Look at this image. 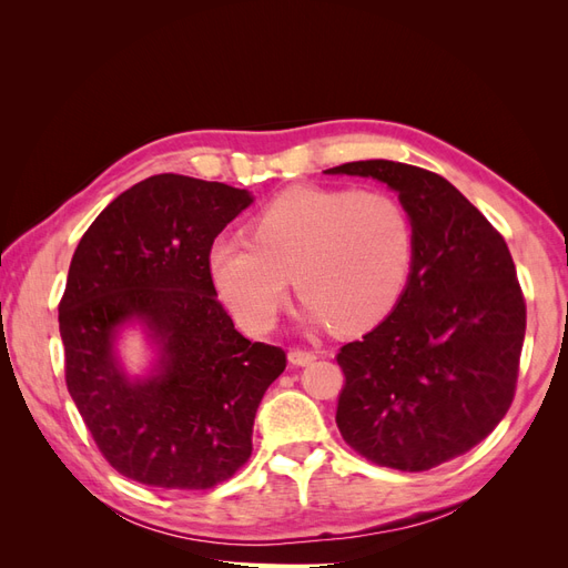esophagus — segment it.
<instances>
[{"mask_svg":"<svg viewBox=\"0 0 568 568\" xmlns=\"http://www.w3.org/2000/svg\"><path fill=\"white\" fill-rule=\"evenodd\" d=\"M313 359H317V353L315 351H303V348H294L288 353V363L296 365V367H305L311 365Z\"/></svg>","mask_w":568,"mask_h":568,"instance_id":"1","label":"esophagus"}]
</instances>
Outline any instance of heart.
<instances>
[{"mask_svg": "<svg viewBox=\"0 0 568 568\" xmlns=\"http://www.w3.org/2000/svg\"><path fill=\"white\" fill-rule=\"evenodd\" d=\"M248 239H220L211 272L234 317L267 332L291 277L317 324L359 332L398 303L415 261V225L382 189H291L267 203Z\"/></svg>", "mask_w": 568, "mask_h": 568, "instance_id": "b5f03b06", "label": "heart"}]
</instances>
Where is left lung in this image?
Wrapping results in <instances>:
<instances>
[{
    "mask_svg": "<svg viewBox=\"0 0 568 568\" xmlns=\"http://www.w3.org/2000/svg\"><path fill=\"white\" fill-rule=\"evenodd\" d=\"M324 173L386 182L415 225L398 305L336 355V426L379 467L428 471L484 440L514 400L526 334L517 267L503 234L432 170L379 159Z\"/></svg>",
    "mask_w": 568,
    "mask_h": 568,
    "instance_id": "8db88e82",
    "label": "left lung"
}]
</instances>
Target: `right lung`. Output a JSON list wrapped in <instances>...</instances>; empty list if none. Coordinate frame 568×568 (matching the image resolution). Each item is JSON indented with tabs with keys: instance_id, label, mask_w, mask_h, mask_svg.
<instances>
[{
	"instance_id": "obj_1",
	"label": "right lung",
	"mask_w": 568,
	"mask_h": 568,
	"mask_svg": "<svg viewBox=\"0 0 568 568\" xmlns=\"http://www.w3.org/2000/svg\"><path fill=\"white\" fill-rule=\"evenodd\" d=\"M246 189L153 175L113 199L82 234L59 303L65 386L99 453L136 484L209 490L251 457L257 405L286 367L251 343L217 301L215 236ZM134 316L162 341V374L132 385L112 336Z\"/></svg>"
}]
</instances>
